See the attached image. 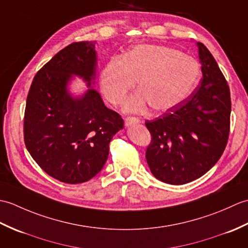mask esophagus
Segmentation results:
<instances>
[{
    "label": "esophagus",
    "mask_w": 248,
    "mask_h": 248,
    "mask_svg": "<svg viewBox=\"0 0 248 248\" xmlns=\"http://www.w3.org/2000/svg\"><path fill=\"white\" fill-rule=\"evenodd\" d=\"M139 123H140V119L138 117H127L124 119V124L127 125V127H130V125L139 124Z\"/></svg>",
    "instance_id": "1"
}]
</instances>
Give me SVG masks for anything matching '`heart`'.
<instances>
[{"instance_id":"1","label":"heart","mask_w":248,"mask_h":248,"mask_svg":"<svg viewBox=\"0 0 248 248\" xmlns=\"http://www.w3.org/2000/svg\"><path fill=\"white\" fill-rule=\"evenodd\" d=\"M200 67L193 57L162 45H139L123 57H113L100 72V87L108 101L121 104L138 82L140 91L127 103L128 112L150 104L156 112L176 108L197 86Z\"/></svg>"}]
</instances>
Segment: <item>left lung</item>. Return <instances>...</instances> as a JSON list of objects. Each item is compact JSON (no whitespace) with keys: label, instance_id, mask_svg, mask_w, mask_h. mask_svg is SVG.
<instances>
[{"label":"left lung","instance_id":"1","mask_svg":"<svg viewBox=\"0 0 248 248\" xmlns=\"http://www.w3.org/2000/svg\"><path fill=\"white\" fill-rule=\"evenodd\" d=\"M196 46L202 72L200 85L176 108L146 121L152 136L146 151L152 175L175 186L192 182L211 170L229 135L228 84L205 46Z\"/></svg>","mask_w":248,"mask_h":248}]
</instances>
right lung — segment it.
I'll use <instances>...</instances> for the list:
<instances>
[{"mask_svg": "<svg viewBox=\"0 0 248 248\" xmlns=\"http://www.w3.org/2000/svg\"><path fill=\"white\" fill-rule=\"evenodd\" d=\"M94 41L75 43L61 50L37 72L24 114L26 149L49 176L77 184L91 180L108 160L113 136L124 120L104 105L93 88L98 57ZM75 77L88 89L71 93Z\"/></svg>", "mask_w": 248, "mask_h": 248, "instance_id": "add662e5", "label": "right lung"}]
</instances>
